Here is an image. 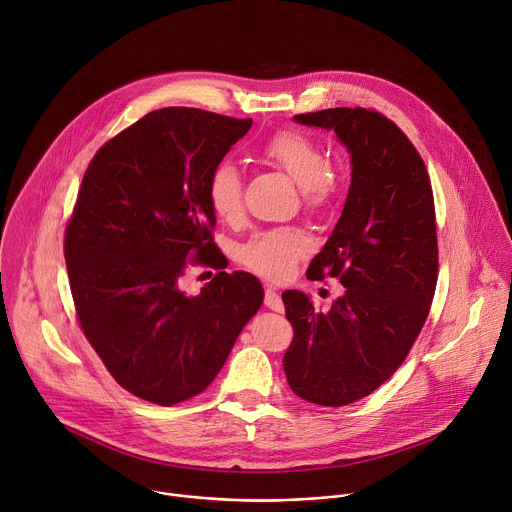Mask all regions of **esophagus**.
<instances>
[{
    "label": "esophagus",
    "mask_w": 512,
    "mask_h": 512,
    "mask_svg": "<svg viewBox=\"0 0 512 512\" xmlns=\"http://www.w3.org/2000/svg\"><path fill=\"white\" fill-rule=\"evenodd\" d=\"M264 305H266L268 309H272V311H279V313L285 311V303H283L281 295L274 293L272 289H266V293H264Z\"/></svg>",
    "instance_id": "34e87169"
}]
</instances>
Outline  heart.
Here are the masks:
<instances>
[{
  "label": "heart",
  "mask_w": 512,
  "mask_h": 512,
  "mask_svg": "<svg viewBox=\"0 0 512 512\" xmlns=\"http://www.w3.org/2000/svg\"><path fill=\"white\" fill-rule=\"evenodd\" d=\"M264 160L285 170L303 192L307 207H320L330 196L328 162L322 147L299 131H279L262 145ZM207 199L219 219L235 221L242 215V174L233 162L213 168ZM309 250L307 235L299 229H266L254 233L240 248V260L268 279H285L295 262Z\"/></svg>",
  "instance_id": "heart-1"
}]
</instances>
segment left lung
<instances>
[{
  "mask_svg": "<svg viewBox=\"0 0 512 512\" xmlns=\"http://www.w3.org/2000/svg\"><path fill=\"white\" fill-rule=\"evenodd\" d=\"M295 123L334 131L350 153L342 215L311 260L307 279H340L344 295L316 311L283 293L293 342L289 387L318 406H348L385 383L408 357L437 287L435 201L426 166L387 116L367 108L295 114Z\"/></svg>",
  "mask_w": 512,
  "mask_h": 512,
  "instance_id": "8db88e82",
  "label": "left lung"
}]
</instances>
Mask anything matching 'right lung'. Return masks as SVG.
Instances as JSON below:
<instances>
[{"mask_svg":"<svg viewBox=\"0 0 512 512\" xmlns=\"http://www.w3.org/2000/svg\"><path fill=\"white\" fill-rule=\"evenodd\" d=\"M252 127L199 108L145 114L98 149L71 221L65 262L80 326L133 396L172 406L209 387L264 289L250 272H219L199 295L188 260L225 268L213 242L207 182Z\"/></svg>","mask_w":512,"mask_h":512,"instance_id":"1","label":"right lung"}]
</instances>
